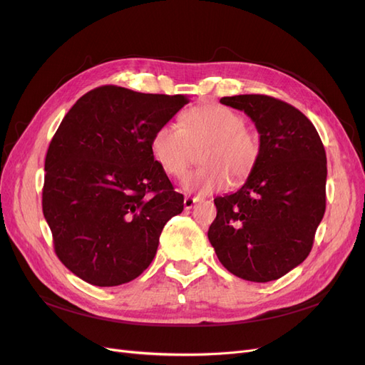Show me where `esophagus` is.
Here are the masks:
<instances>
[{"instance_id": "obj_1", "label": "esophagus", "mask_w": 365, "mask_h": 365, "mask_svg": "<svg viewBox=\"0 0 365 365\" xmlns=\"http://www.w3.org/2000/svg\"><path fill=\"white\" fill-rule=\"evenodd\" d=\"M197 201H200V200H197V197H192V196H185L184 197V208L185 210H190Z\"/></svg>"}]
</instances>
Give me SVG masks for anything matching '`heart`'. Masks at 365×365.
<instances>
[{"mask_svg": "<svg viewBox=\"0 0 365 365\" xmlns=\"http://www.w3.org/2000/svg\"><path fill=\"white\" fill-rule=\"evenodd\" d=\"M180 125L164 123L150 137L149 149L160 169L172 178H181L201 152V169L189 173L182 189L210 195L230 184L244 182L260 158L259 137L247 129L245 117L219 103L197 105L181 115Z\"/></svg>", "mask_w": 365, "mask_h": 365, "instance_id": "heart-1", "label": "heart"}]
</instances>
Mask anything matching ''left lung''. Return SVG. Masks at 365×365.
Listing matches in <instances>:
<instances>
[{
    "instance_id": "left-lung-1",
    "label": "left lung",
    "mask_w": 365,
    "mask_h": 365,
    "mask_svg": "<svg viewBox=\"0 0 365 365\" xmlns=\"http://www.w3.org/2000/svg\"><path fill=\"white\" fill-rule=\"evenodd\" d=\"M260 134L256 169L236 193L215 200L208 240L237 277L264 283L298 267L312 250L326 210V150L303 113L263 94L222 97Z\"/></svg>"
}]
</instances>
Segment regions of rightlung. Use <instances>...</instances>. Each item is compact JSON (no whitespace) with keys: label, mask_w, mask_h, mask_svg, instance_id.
Returning a JSON list of instances; mask_svg holds the SVG:
<instances>
[{"label":"right lung","mask_w":365,"mask_h":365,"mask_svg":"<svg viewBox=\"0 0 365 365\" xmlns=\"http://www.w3.org/2000/svg\"><path fill=\"white\" fill-rule=\"evenodd\" d=\"M187 103L181 94L105 85L63 117L47 150L42 212L56 256L83 282L137 279L155 257L165 222L182 212L184 196L149 141Z\"/></svg>","instance_id":"add662e5"}]
</instances>
